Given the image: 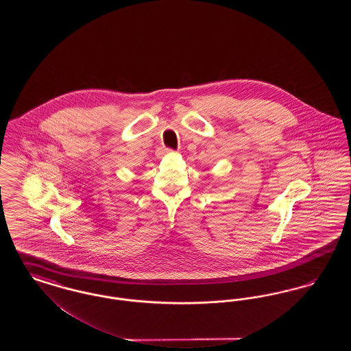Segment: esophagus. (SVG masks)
I'll list each match as a JSON object with an SVG mask.
<instances>
[{
    "mask_svg": "<svg viewBox=\"0 0 351 351\" xmlns=\"http://www.w3.org/2000/svg\"><path fill=\"white\" fill-rule=\"evenodd\" d=\"M168 152H173V150H171V149H165V150L159 151V152H158V155H159V156H162V155L168 154Z\"/></svg>",
    "mask_w": 351,
    "mask_h": 351,
    "instance_id": "obj_1",
    "label": "esophagus"
}]
</instances>
